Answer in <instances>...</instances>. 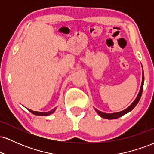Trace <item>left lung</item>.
Masks as SVG:
<instances>
[{
  "mask_svg": "<svg viewBox=\"0 0 154 154\" xmlns=\"http://www.w3.org/2000/svg\"><path fill=\"white\" fill-rule=\"evenodd\" d=\"M143 67V66H142ZM143 83H144V73H143V77H142V83H141V86H140V91L137 94V96L136 97L135 100H134L133 103H132L131 105L128 108H127L125 110L119 111V112H116V113H112V114H109V113H104L102 112V111H100L98 110H97L96 109H95V111L98 113L99 115L101 116V117L104 118V119H117V118L120 117V116L125 115V114H128V112L131 111L132 109H134L136 106L137 103L139 102L140 99V97L142 95V93H143Z\"/></svg>",
  "mask_w": 154,
  "mask_h": 154,
  "instance_id": "obj_1",
  "label": "left lung"
}]
</instances>
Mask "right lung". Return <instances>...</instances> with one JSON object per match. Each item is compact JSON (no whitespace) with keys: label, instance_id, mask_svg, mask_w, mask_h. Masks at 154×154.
<instances>
[{"label":"right lung","instance_id":"obj_1","mask_svg":"<svg viewBox=\"0 0 154 154\" xmlns=\"http://www.w3.org/2000/svg\"><path fill=\"white\" fill-rule=\"evenodd\" d=\"M29 111H30L31 113H32L33 114H35V115H38V116H48L50 115V114H53V113H54V111H56V109H53V110H51L50 111H48V112H40V111H32L30 109H28Z\"/></svg>","mask_w":154,"mask_h":154}]
</instances>
